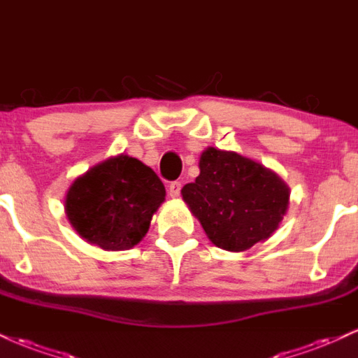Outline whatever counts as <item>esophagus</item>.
<instances>
[{"mask_svg": "<svg viewBox=\"0 0 358 358\" xmlns=\"http://www.w3.org/2000/svg\"><path fill=\"white\" fill-rule=\"evenodd\" d=\"M179 194H180V182L174 180V182L169 184V196L174 199V197H179Z\"/></svg>", "mask_w": 358, "mask_h": 358, "instance_id": "34e87169", "label": "esophagus"}]
</instances>
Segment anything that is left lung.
Returning <instances> with one entry per match:
<instances>
[{"label":"left lung","mask_w":358,"mask_h":358,"mask_svg":"<svg viewBox=\"0 0 358 358\" xmlns=\"http://www.w3.org/2000/svg\"><path fill=\"white\" fill-rule=\"evenodd\" d=\"M180 194L213 245L233 253L270 238L289 206L288 184L275 171L216 147L203 150L199 176Z\"/></svg>","instance_id":"obj_1"}]
</instances>
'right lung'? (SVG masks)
<instances>
[{
    "label": "right lung",
    "instance_id": "1",
    "mask_svg": "<svg viewBox=\"0 0 358 358\" xmlns=\"http://www.w3.org/2000/svg\"><path fill=\"white\" fill-rule=\"evenodd\" d=\"M166 201L157 174L136 157L113 155L70 184L65 214L82 239L105 251H125L144 239Z\"/></svg>",
    "mask_w": 358,
    "mask_h": 358
}]
</instances>
